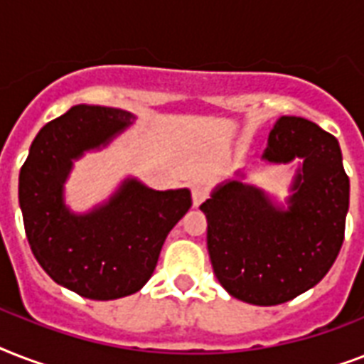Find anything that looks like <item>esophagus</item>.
<instances>
[{"mask_svg": "<svg viewBox=\"0 0 364 364\" xmlns=\"http://www.w3.org/2000/svg\"><path fill=\"white\" fill-rule=\"evenodd\" d=\"M208 194H210V191H208V187H205L204 183H196L193 187V204L200 205L205 198H208Z\"/></svg>", "mask_w": 364, "mask_h": 364, "instance_id": "obj_1", "label": "esophagus"}]
</instances>
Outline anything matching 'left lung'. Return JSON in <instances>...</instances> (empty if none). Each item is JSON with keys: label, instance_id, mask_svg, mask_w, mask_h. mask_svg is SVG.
<instances>
[{"label": "left lung", "instance_id": "obj_1", "mask_svg": "<svg viewBox=\"0 0 364 364\" xmlns=\"http://www.w3.org/2000/svg\"><path fill=\"white\" fill-rule=\"evenodd\" d=\"M262 159L304 160L289 210L240 181L225 183L200 210L219 283L234 299L276 306L317 285L334 264L344 242L350 177L338 139L302 117L276 122Z\"/></svg>", "mask_w": 364, "mask_h": 364}]
</instances>
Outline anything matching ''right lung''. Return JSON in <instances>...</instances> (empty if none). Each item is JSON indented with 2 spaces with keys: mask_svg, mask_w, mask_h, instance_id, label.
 I'll use <instances>...</instances> for the list:
<instances>
[{
  "mask_svg": "<svg viewBox=\"0 0 364 364\" xmlns=\"http://www.w3.org/2000/svg\"><path fill=\"white\" fill-rule=\"evenodd\" d=\"M128 111L75 105L47 122L30 147L18 200L31 253L58 285L92 300L136 293L153 276L160 249L193 200L187 188L153 191L128 179L105 205L73 215L62 185L71 160L130 124Z\"/></svg>",
  "mask_w": 364,
  "mask_h": 364,
  "instance_id": "obj_1",
  "label": "right lung"
}]
</instances>
